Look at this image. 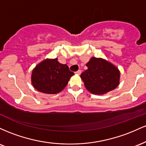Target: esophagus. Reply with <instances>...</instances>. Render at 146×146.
Here are the masks:
<instances>
[{"instance_id":"esophagus-1","label":"esophagus","mask_w":146,"mask_h":146,"mask_svg":"<svg viewBox=\"0 0 146 146\" xmlns=\"http://www.w3.org/2000/svg\"><path fill=\"white\" fill-rule=\"evenodd\" d=\"M75 73H76V74H78V75H80L82 73V71H81V70H78V71L75 72Z\"/></svg>"}]
</instances>
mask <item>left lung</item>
Listing matches in <instances>:
<instances>
[{"instance_id":"left-lung-1","label":"left lung","mask_w":146,"mask_h":146,"mask_svg":"<svg viewBox=\"0 0 146 146\" xmlns=\"http://www.w3.org/2000/svg\"><path fill=\"white\" fill-rule=\"evenodd\" d=\"M88 69L80 77L84 86L93 94L100 95L114 90L119 85L118 68L102 58H92L86 64Z\"/></svg>"}]
</instances>
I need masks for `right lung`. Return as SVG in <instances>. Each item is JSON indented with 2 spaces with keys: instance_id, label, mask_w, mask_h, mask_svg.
Returning <instances> with one entry per match:
<instances>
[{
  "instance_id": "add662e5",
  "label": "right lung",
  "mask_w": 146,
  "mask_h": 146,
  "mask_svg": "<svg viewBox=\"0 0 146 146\" xmlns=\"http://www.w3.org/2000/svg\"><path fill=\"white\" fill-rule=\"evenodd\" d=\"M74 75L66 64H62L58 59L46 60L34 68L31 82L38 91L47 94H56L62 91L68 80Z\"/></svg>"
}]
</instances>
